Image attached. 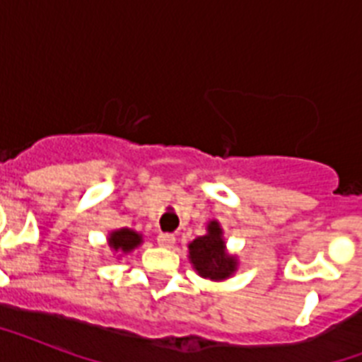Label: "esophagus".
<instances>
[{"label":"esophagus","instance_id":"obj_1","mask_svg":"<svg viewBox=\"0 0 362 362\" xmlns=\"http://www.w3.org/2000/svg\"><path fill=\"white\" fill-rule=\"evenodd\" d=\"M175 242L176 238L173 233H159L158 235V244L161 247H173L175 246Z\"/></svg>","mask_w":362,"mask_h":362}]
</instances>
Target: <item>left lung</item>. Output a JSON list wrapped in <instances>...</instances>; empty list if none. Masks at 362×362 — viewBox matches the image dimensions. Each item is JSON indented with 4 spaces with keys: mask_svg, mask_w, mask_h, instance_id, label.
Masks as SVG:
<instances>
[{
    "mask_svg": "<svg viewBox=\"0 0 362 362\" xmlns=\"http://www.w3.org/2000/svg\"><path fill=\"white\" fill-rule=\"evenodd\" d=\"M189 261L199 276L220 281L231 278L237 270V257L229 255L223 240V229L216 220L206 226V235L189 242Z\"/></svg>",
    "mask_w": 362,
    "mask_h": 362,
    "instance_id": "1",
    "label": "left lung"
}]
</instances>
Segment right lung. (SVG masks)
I'll use <instances>...</instances> for the list:
<instances>
[{"label": "right lung", "instance_id": "right-lung-1", "mask_svg": "<svg viewBox=\"0 0 362 362\" xmlns=\"http://www.w3.org/2000/svg\"><path fill=\"white\" fill-rule=\"evenodd\" d=\"M142 237L133 229H127V227H122V229H116L109 235V246L115 250V252L129 253L133 252L136 246H141Z\"/></svg>", "mask_w": 362, "mask_h": 362}]
</instances>
